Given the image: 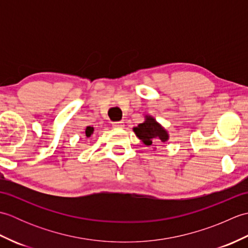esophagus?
Here are the masks:
<instances>
[{
    "label": "esophagus",
    "mask_w": 248,
    "mask_h": 248,
    "mask_svg": "<svg viewBox=\"0 0 248 248\" xmlns=\"http://www.w3.org/2000/svg\"><path fill=\"white\" fill-rule=\"evenodd\" d=\"M112 125H113V128H117V129H121V128L124 127L123 121H115V123L112 124Z\"/></svg>",
    "instance_id": "34e87169"
}]
</instances>
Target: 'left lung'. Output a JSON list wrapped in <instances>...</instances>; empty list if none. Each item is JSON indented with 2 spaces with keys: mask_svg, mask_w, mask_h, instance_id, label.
I'll return each mask as SVG.
<instances>
[{
  "mask_svg": "<svg viewBox=\"0 0 248 248\" xmlns=\"http://www.w3.org/2000/svg\"><path fill=\"white\" fill-rule=\"evenodd\" d=\"M133 131L146 146L165 143L170 139L167 131L151 116H146L144 123L133 128Z\"/></svg>",
  "mask_w": 248,
  "mask_h": 248,
  "instance_id": "left-lung-1",
  "label": "left lung"
}]
</instances>
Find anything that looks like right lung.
I'll return each mask as SVG.
<instances>
[{"label": "right lung", "mask_w": 248, "mask_h": 248, "mask_svg": "<svg viewBox=\"0 0 248 248\" xmlns=\"http://www.w3.org/2000/svg\"><path fill=\"white\" fill-rule=\"evenodd\" d=\"M93 133V127H87L85 129V134H86L87 138H89V136H91Z\"/></svg>", "instance_id": "1"}]
</instances>
